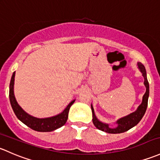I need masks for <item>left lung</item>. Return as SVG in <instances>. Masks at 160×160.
<instances>
[{"label":"left lung","instance_id":"1","mask_svg":"<svg viewBox=\"0 0 160 160\" xmlns=\"http://www.w3.org/2000/svg\"><path fill=\"white\" fill-rule=\"evenodd\" d=\"M137 64L138 67H139V69L140 70L141 73H142V76L144 77V85L146 86V88H147L146 93L143 95V97H142V103L139 106V107H138L137 110L135 112H132V113L127 116V117H124L117 120V123L118 124V126H117V128L114 129L110 128L108 124L103 123V122H100V121L97 120L95 114H94L93 107L91 105V110L92 112H93V123L97 129H100V130L103 131V132H108V133H121V132H126V131L129 130V129L135 127L144 116L148 105V97H149V83H148L147 80V71H146L145 67L141 63H138Z\"/></svg>","mask_w":160,"mask_h":160}]
</instances>
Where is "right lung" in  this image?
<instances>
[{"label":"right lung","mask_w":160,"mask_h":160,"mask_svg":"<svg viewBox=\"0 0 160 160\" xmlns=\"http://www.w3.org/2000/svg\"><path fill=\"white\" fill-rule=\"evenodd\" d=\"M14 77L15 72H13L12 77H11V83H10V102H11V107H12L15 115L23 123H24L25 125H27L28 127L33 129V130L38 131V132H51V131H53L55 129L63 127L66 123L67 118H68L69 110H70L72 104L74 102L75 100L70 102L66 107V109L58 115L44 119H39L33 117L27 113L24 110H23V109L18 105V103L16 101L14 94H13Z\"/></svg>","instance_id":"1"}]
</instances>
